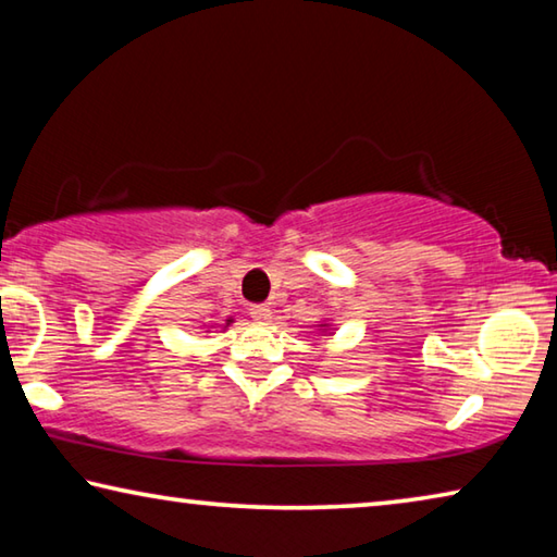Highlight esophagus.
I'll return each mask as SVG.
<instances>
[{
  "label": "esophagus",
  "mask_w": 557,
  "mask_h": 557,
  "mask_svg": "<svg viewBox=\"0 0 557 557\" xmlns=\"http://www.w3.org/2000/svg\"><path fill=\"white\" fill-rule=\"evenodd\" d=\"M250 317L256 319V322H270L272 309L268 305H252L250 307Z\"/></svg>",
  "instance_id": "esophagus-1"
}]
</instances>
